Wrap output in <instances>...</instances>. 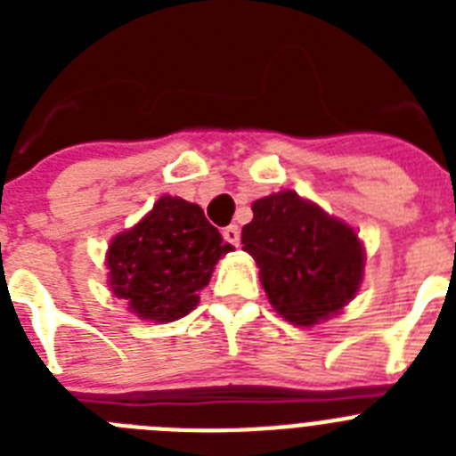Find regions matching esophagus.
I'll list each match as a JSON object with an SVG mask.
<instances>
[{"label":"esophagus","instance_id":"1","mask_svg":"<svg viewBox=\"0 0 456 456\" xmlns=\"http://www.w3.org/2000/svg\"><path fill=\"white\" fill-rule=\"evenodd\" d=\"M224 240L231 241L232 247H240V228H237V225H225Z\"/></svg>","mask_w":456,"mask_h":456}]
</instances>
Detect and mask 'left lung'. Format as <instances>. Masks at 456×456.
<instances>
[{
    "label": "left lung",
    "instance_id": "left-lung-1",
    "mask_svg": "<svg viewBox=\"0 0 456 456\" xmlns=\"http://www.w3.org/2000/svg\"><path fill=\"white\" fill-rule=\"evenodd\" d=\"M251 209V224L241 228V248L256 257L278 315L310 326L356 297L365 253L347 224L294 191L272 193Z\"/></svg>",
    "mask_w": 456,
    "mask_h": 456
}]
</instances>
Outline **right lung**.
I'll list each match as a JSON object with an SVG mask.
<instances>
[{
	"label": "right lung",
	"mask_w": 456,
	"mask_h": 456,
	"mask_svg": "<svg viewBox=\"0 0 456 456\" xmlns=\"http://www.w3.org/2000/svg\"><path fill=\"white\" fill-rule=\"evenodd\" d=\"M232 251L196 203L162 196L107 253L109 283L136 315L152 322L184 317L199 304L216 260Z\"/></svg>",
	"instance_id": "obj_1"
}]
</instances>
